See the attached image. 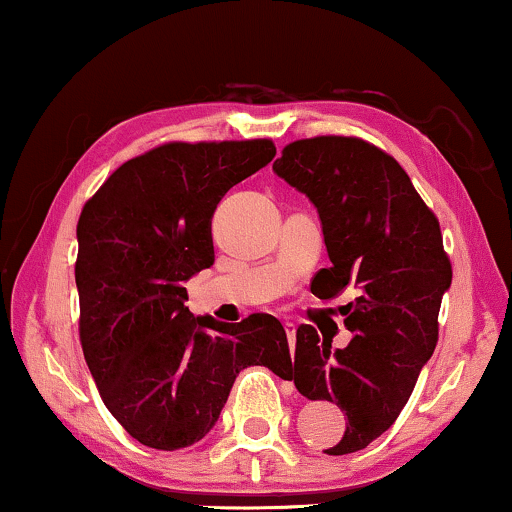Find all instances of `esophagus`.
<instances>
[{"label": "esophagus", "mask_w": 512, "mask_h": 512, "mask_svg": "<svg viewBox=\"0 0 512 512\" xmlns=\"http://www.w3.org/2000/svg\"><path fill=\"white\" fill-rule=\"evenodd\" d=\"M284 331H286V338H289V345L291 347L296 345V326H293L291 321H284Z\"/></svg>", "instance_id": "obj_1"}]
</instances>
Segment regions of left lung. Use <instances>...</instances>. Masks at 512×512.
<instances>
[{"label": "left lung", "mask_w": 512, "mask_h": 512, "mask_svg": "<svg viewBox=\"0 0 512 512\" xmlns=\"http://www.w3.org/2000/svg\"><path fill=\"white\" fill-rule=\"evenodd\" d=\"M272 170L319 212L331 268L314 275V296L359 291L340 307L349 345L333 352L317 328L298 326L289 377L310 401L345 410V436L326 454L359 452L396 422L436 349L452 284L440 223L403 167L359 137L298 139Z\"/></svg>", "instance_id": "1"}]
</instances>
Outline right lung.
<instances>
[{"instance_id": "obj_1", "label": "right lung", "mask_w": 512, "mask_h": 512, "mask_svg": "<svg viewBox=\"0 0 512 512\" xmlns=\"http://www.w3.org/2000/svg\"><path fill=\"white\" fill-rule=\"evenodd\" d=\"M275 153L272 139L160 144L118 167L81 209L83 356L104 405L146 447L172 452L205 438L247 366L291 377L272 314L219 324L184 305V282L214 263L216 205Z\"/></svg>"}]
</instances>
